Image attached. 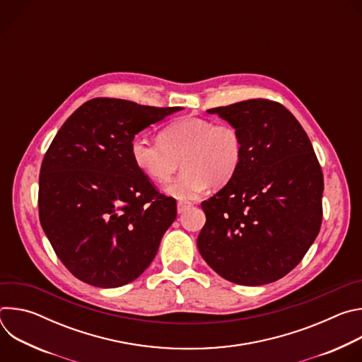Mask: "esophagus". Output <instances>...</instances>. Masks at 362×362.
Returning a JSON list of instances; mask_svg holds the SVG:
<instances>
[{
    "label": "esophagus",
    "instance_id": "34e87169",
    "mask_svg": "<svg viewBox=\"0 0 362 362\" xmlns=\"http://www.w3.org/2000/svg\"><path fill=\"white\" fill-rule=\"evenodd\" d=\"M189 208H192L190 202H179L177 203V214H183L186 212Z\"/></svg>",
    "mask_w": 362,
    "mask_h": 362
}]
</instances>
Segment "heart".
<instances>
[{"label":"heart","mask_w":362,"mask_h":362,"mask_svg":"<svg viewBox=\"0 0 362 362\" xmlns=\"http://www.w3.org/2000/svg\"><path fill=\"white\" fill-rule=\"evenodd\" d=\"M130 156L136 169L156 183L168 182L182 163L185 170L165 192L177 200H192L212 183L221 186L235 176L243 156V143L230 123L183 117L163 127L159 141L136 136Z\"/></svg>","instance_id":"obj_1"}]
</instances>
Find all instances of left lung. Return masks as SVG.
Returning <instances> with one entry per match:
<instances>
[{
  "mask_svg": "<svg viewBox=\"0 0 362 362\" xmlns=\"http://www.w3.org/2000/svg\"><path fill=\"white\" fill-rule=\"evenodd\" d=\"M208 113L238 129L243 156L225 187L202 202L199 252L233 284L278 281L300 262L322 222L324 177L311 140L275 101L253 98Z\"/></svg>",
  "mask_w": 362,
  "mask_h": 362,
  "instance_id": "1",
  "label": "left lung"
}]
</instances>
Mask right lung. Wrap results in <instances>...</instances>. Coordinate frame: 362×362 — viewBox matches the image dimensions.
<instances>
[{
	"mask_svg": "<svg viewBox=\"0 0 362 362\" xmlns=\"http://www.w3.org/2000/svg\"><path fill=\"white\" fill-rule=\"evenodd\" d=\"M180 110L93 98L51 141L40 170V222L60 261L80 281L123 286L156 256L176 219V200L136 169L130 144L139 132Z\"/></svg>",
	"mask_w": 362,
	"mask_h": 362,
	"instance_id": "add662e5",
	"label": "right lung"
}]
</instances>
